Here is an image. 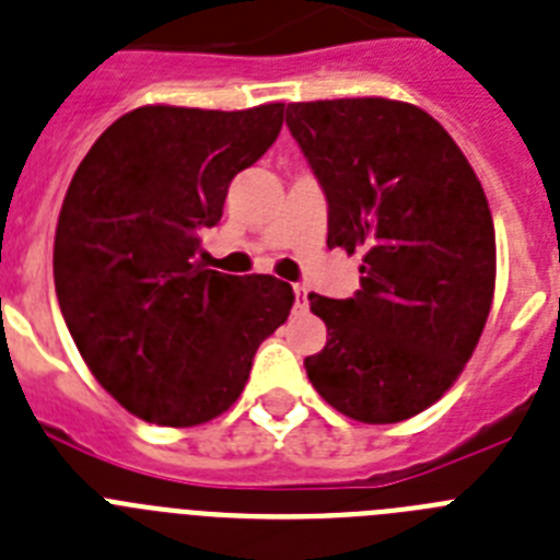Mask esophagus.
<instances>
[{
    "label": "esophagus",
    "mask_w": 560,
    "mask_h": 560,
    "mask_svg": "<svg viewBox=\"0 0 560 560\" xmlns=\"http://www.w3.org/2000/svg\"><path fill=\"white\" fill-rule=\"evenodd\" d=\"M305 294H308V289H305V285H294V308H300V312H303L305 308Z\"/></svg>",
    "instance_id": "obj_1"
}]
</instances>
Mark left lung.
<instances>
[{
    "label": "left lung",
    "instance_id": "obj_1",
    "mask_svg": "<svg viewBox=\"0 0 560 560\" xmlns=\"http://www.w3.org/2000/svg\"><path fill=\"white\" fill-rule=\"evenodd\" d=\"M328 200V248L360 252V291L308 294L328 328L305 374L368 424L417 417L451 388L485 331L495 232L485 189L442 124L390 98L285 109Z\"/></svg>",
    "mask_w": 560,
    "mask_h": 560
}]
</instances>
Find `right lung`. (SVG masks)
<instances>
[{
  "label": "right lung",
  "instance_id": "1",
  "mask_svg": "<svg viewBox=\"0 0 560 560\" xmlns=\"http://www.w3.org/2000/svg\"><path fill=\"white\" fill-rule=\"evenodd\" d=\"M285 104L138 107L109 124L61 203L52 280L93 376L138 419L192 428L241 396L294 303L271 275L203 266L229 184L280 136Z\"/></svg>",
  "mask_w": 560,
  "mask_h": 560
}]
</instances>
